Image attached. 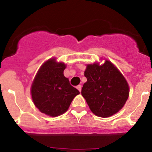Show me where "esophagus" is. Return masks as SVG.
I'll use <instances>...</instances> for the list:
<instances>
[{
  "label": "esophagus",
  "mask_w": 152,
  "mask_h": 152,
  "mask_svg": "<svg viewBox=\"0 0 152 152\" xmlns=\"http://www.w3.org/2000/svg\"><path fill=\"white\" fill-rule=\"evenodd\" d=\"M81 87L82 86H81V85H78V86H76V88H77V89L79 91H81Z\"/></svg>",
  "instance_id": "esophagus-1"
}]
</instances>
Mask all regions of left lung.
Here are the masks:
<instances>
[{"mask_svg": "<svg viewBox=\"0 0 152 152\" xmlns=\"http://www.w3.org/2000/svg\"><path fill=\"white\" fill-rule=\"evenodd\" d=\"M87 81L81 95L96 116L106 118L122 109L129 94L127 81L116 67L106 60L102 65L88 64L84 72Z\"/></svg>", "mask_w": 152, "mask_h": 152, "instance_id": "1", "label": "left lung"}]
</instances>
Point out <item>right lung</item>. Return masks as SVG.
<instances>
[{"instance_id":"obj_1","label":"right lung","mask_w":152,"mask_h":152,"mask_svg":"<svg viewBox=\"0 0 152 152\" xmlns=\"http://www.w3.org/2000/svg\"><path fill=\"white\" fill-rule=\"evenodd\" d=\"M66 67L64 63L49 59L40 68L31 86L35 106L50 116L56 117L65 113L74 97L80 94L64 76Z\"/></svg>"}]
</instances>
